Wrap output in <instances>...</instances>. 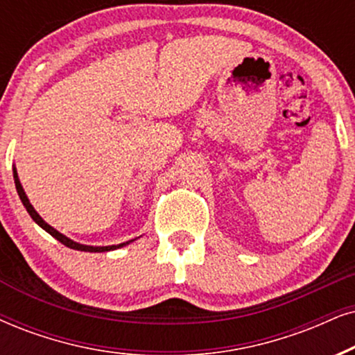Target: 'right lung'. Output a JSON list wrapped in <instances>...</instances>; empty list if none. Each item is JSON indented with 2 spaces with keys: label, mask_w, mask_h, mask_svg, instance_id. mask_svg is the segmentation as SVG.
I'll return each mask as SVG.
<instances>
[{
  "label": "right lung",
  "mask_w": 355,
  "mask_h": 355,
  "mask_svg": "<svg viewBox=\"0 0 355 355\" xmlns=\"http://www.w3.org/2000/svg\"><path fill=\"white\" fill-rule=\"evenodd\" d=\"M15 183H16V190H17V195H19V198H21V201H22V205H24V208L28 209V213L31 214V218H33L34 221L37 223L39 226L42 227L44 231H47L49 234H51L52 237H55L57 241H60L62 244L67 245V248H70V249H75V250H83V252H107V250H114V249L124 248L125 244H129V242H132V241H134V239H132V241L123 242V244H118V245H103V248H100V245H98V248H96V245H85V244H78V242L71 241V239H69V237H67V236L62 234V232H58L57 230H53V227L51 226V224H47L46 221H44L42 218L39 216V213H37V211L34 209V206L29 203L28 196H26L24 190H22V185H21L19 178H17V172H16V168H15Z\"/></svg>",
  "instance_id": "obj_1"
}]
</instances>
